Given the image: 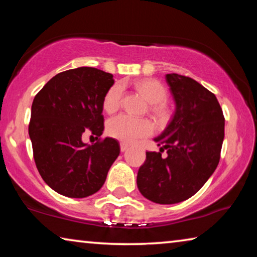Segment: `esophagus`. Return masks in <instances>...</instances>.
Here are the masks:
<instances>
[{"instance_id":"1","label":"esophagus","mask_w":257,"mask_h":257,"mask_svg":"<svg viewBox=\"0 0 257 257\" xmlns=\"http://www.w3.org/2000/svg\"><path fill=\"white\" fill-rule=\"evenodd\" d=\"M128 147H129V145L125 144V143H121V144H120V150H121V152H125V151L128 150Z\"/></svg>"}]
</instances>
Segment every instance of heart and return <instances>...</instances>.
I'll return each mask as SVG.
<instances>
[{
	"label": "heart",
	"mask_w": 257,
	"mask_h": 257,
	"mask_svg": "<svg viewBox=\"0 0 257 257\" xmlns=\"http://www.w3.org/2000/svg\"><path fill=\"white\" fill-rule=\"evenodd\" d=\"M136 88L150 101L151 112L159 120H165L169 116V110L165 105L168 92L163 84L156 79H143L136 82ZM123 94V85L115 82L107 89L103 97V107L107 113L118 110ZM107 134L125 144H133L138 139L147 138L154 134V124L150 119H137L127 114L113 116L107 121Z\"/></svg>",
	"instance_id": "1"
}]
</instances>
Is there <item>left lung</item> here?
<instances>
[{
    "label": "left lung",
    "instance_id": "1",
    "mask_svg": "<svg viewBox=\"0 0 257 257\" xmlns=\"http://www.w3.org/2000/svg\"><path fill=\"white\" fill-rule=\"evenodd\" d=\"M176 102L170 123L159 137L160 152H146L137 186L158 204L186 201L202 188L219 164L224 138V116L215 95L189 77L165 76ZM167 150L168 156L162 158Z\"/></svg>",
    "mask_w": 257,
    "mask_h": 257
}]
</instances>
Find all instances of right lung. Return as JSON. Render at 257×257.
I'll return each instance as SVG.
<instances>
[{"mask_svg": "<svg viewBox=\"0 0 257 257\" xmlns=\"http://www.w3.org/2000/svg\"><path fill=\"white\" fill-rule=\"evenodd\" d=\"M113 75L80 67L60 72L35 96L29 122L34 160L47 185L63 196L84 198L101 189L120 154L114 138L82 143V134L104 130L103 97Z\"/></svg>", "mask_w": 257, "mask_h": 257, "instance_id": "add662e5", "label": "right lung"}]
</instances>
